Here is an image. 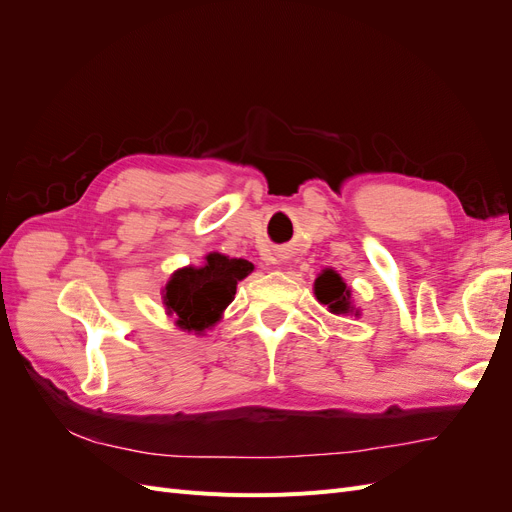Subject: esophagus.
<instances>
[{"instance_id":"1","label":"esophagus","mask_w":512,"mask_h":512,"mask_svg":"<svg viewBox=\"0 0 512 512\" xmlns=\"http://www.w3.org/2000/svg\"><path fill=\"white\" fill-rule=\"evenodd\" d=\"M280 258H284V256H280Z\"/></svg>"}]
</instances>
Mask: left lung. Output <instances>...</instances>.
<instances>
[{"label":"left lung","instance_id":"obj_1","mask_svg":"<svg viewBox=\"0 0 512 512\" xmlns=\"http://www.w3.org/2000/svg\"><path fill=\"white\" fill-rule=\"evenodd\" d=\"M314 294L318 303L327 305V309L335 316H361V309H356L352 303V290L344 282V277L339 275L335 269H324L318 273L314 282Z\"/></svg>","mask_w":512,"mask_h":512}]
</instances>
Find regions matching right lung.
I'll return each mask as SVG.
<instances>
[{
    "mask_svg": "<svg viewBox=\"0 0 512 512\" xmlns=\"http://www.w3.org/2000/svg\"><path fill=\"white\" fill-rule=\"evenodd\" d=\"M254 271L245 258H230L209 252L200 267L177 269L162 288V303L175 327L194 335H205L224 316L235 299L237 284Z\"/></svg>",
    "mask_w": 512,
    "mask_h": 512,
    "instance_id": "right-lung-1",
    "label": "right lung"
}]
</instances>
